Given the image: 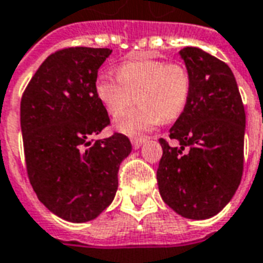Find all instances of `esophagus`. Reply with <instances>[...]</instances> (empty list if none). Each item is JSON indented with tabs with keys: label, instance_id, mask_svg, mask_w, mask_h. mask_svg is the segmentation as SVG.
Listing matches in <instances>:
<instances>
[{
	"label": "esophagus",
	"instance_id": "1",
	"mask_svg": "<svg viewBox=\"0 0 263 263\" xmlns=\"http://www.w3.org/2000/svg\"><path fill=\"white\" fill-rule=\"evenodd\" d=\"M145 138H132L131 139V143H132V147L134 149H139L140 146L145 143Z\"/></svg>",
	"mask_w": 263,
	"mask_h": 263
}]
</instances>
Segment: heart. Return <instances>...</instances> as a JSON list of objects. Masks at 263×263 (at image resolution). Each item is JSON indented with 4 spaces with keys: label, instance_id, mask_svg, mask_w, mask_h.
<instances>
[{
    "label": "heart",
    "instance_id": "1",
    "mask_svg": "<svg viewBox=\"0 0 263 263\" xmlns=\"http://www.w3.org/2000/svg\"><path fill=\"white\" fill-rule=\"evenodd\" d=\"M96 93L113 117L138 102L140 106L116 123L118 131L140 135L161 120L172 121L183 113L192 95V76L186 65L153 58H136L118 66L117 78L100 76Z\"/></svg>",
    "mask_w": 263,
    "mask_h": 263
}]
</instances>
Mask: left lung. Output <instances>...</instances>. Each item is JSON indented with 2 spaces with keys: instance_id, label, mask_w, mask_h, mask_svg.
I'll return each mask as SVG.
<instances>
[{
  "instance_id": "left-lung-1",
  "label": "left lung",
  "mask_w": 263,
  "mask_h": 263,
  "mask_svg": "<svg viewBox=\"0 0 263 263\" xmlns=\"http://www.w3.org/2000/svg\"><path fill=\"white\" fill-rule=\"evenodd\" d=\"M179 53L192 76V95L170 129L179 146L160 139L158 190L176 214L208 219L232 200L243 176L246 113L225 62L194 47Z\"/></svg>"
}]
</instances>
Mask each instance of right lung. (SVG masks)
<instances>
[{
    "mask_svg": "<svg viewBox=\"0 0 263 263\" xmlns=\"http://www.w3.org/2000/svg\"><path fill=\"white\" fill-rule=\"evenodd\" d=\"M109 48L70 47L44 60L20 102L26 170L38 200L69 222L95 219L113 201L118 168L131 153L114 132L88 140L110 125L96 93L98 70Z\"/></svg>",
    "mask_w": 263,
    "mask_h": 263,
    "instance_id": "add662e5",
    "label": "right lung"
}]
</instances>
